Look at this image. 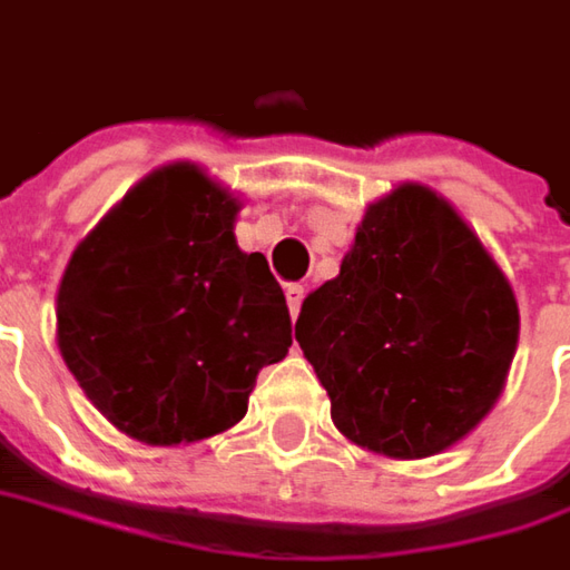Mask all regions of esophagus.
Wrapping results in <instances>:
<instances>
[{
  "label": "esophagus",
  "instance_id": "obj_1",
  "mask_svg": "<svg viewBox=\"0 0 570 570\" xmlns=\"http://www.w3.org/2000/svg\"><path fill=\"white\" fill-rule=\"evenodd\" d=\"M304 285H285V301H288V311H292V316H297L301 313V304H304Z\"/></svg>",
  "mask_w": 570,
  "mask_h": 570
}]
</instances>
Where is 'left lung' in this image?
<instances>
[{
    "label": "left lung",
    "mask_w": 570,
    "mask_h": 570,
    "mask_svg": "<svg viewBox=\"0 0 570 570\" xmlns=\"http://www.w3.org/2000/svg\"><path fill=\"white\" fill-rule=\"evenodd\" d=\"M518 301L480 238L430 187L366 209L342 273L294 338L351 442L426 458L490 414L518 347Z\"/></svg>",
    "instance_id": "1"
}]
</instances>
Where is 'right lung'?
Returning <instances> with one entry per match:
<instances>
[{
	"label": "right lung",
	"instance_id": "right-lung-1",
	"mask_svg": "<svg viewBox=\"0 0 570 570\" xmlns=\"http://www.w3.org/2000/svg\"><path fill=\"white\" fill-rule=\"evenodd\" d=\"M238 204L194 166L153 171L80 240L59 285V347L128 436L194 442L247 414L292 347L285 294L235 240Z\"/></svg>",
	"mask_w": 570,
	"mask_h": 570
}]
</instances>
